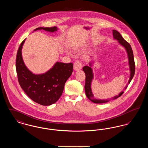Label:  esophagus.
Here are the masks:
<instances>
[{
    "label": "esophagus",
    "instance_id": "obj_1",
    "mask_svg": "<svg viewBox=\"0 0 148 148\" xmlns=\"http://www.w3.org/2000/svg\"><path fill=\"white\" fill-rule=\"evenodd\" d=\"M82 68V63L80 60H76L74 63V69L75 71H79Z\"/></svg>",
    "mask_w": 148,
    "mask_h": 148
}]
</instances>
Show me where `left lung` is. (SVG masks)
Instances as JSON below:
<instances>
[{
  "label": "left lung",
  "instance_id": "8db88e82",
  "mask_svg": "<svg viewBox=\"0 0 148 148\" xmlns=\"http://www.w3.org/2000/svg\"><path fill=\"white\" fill-rule=\"evenodd\" d=\"M113 35L114 38L118 40V42H119L122 46H123L127 50V56H128V59H129V64L130 66V77L128 82V83L129 84L134 77L135 71V65L134 62V55H133V50L130 44L127 42L125 40H124V39L122 37V36L118 31L115 30H113ZM91 66H92V63H89V66H85L83 68V70L84 71L85 74V84L84 86L85 94L87 98L90 101H92V102L94 103H98V104L105 103L106 102H108L110 100H114L119 98L123 94L124 92H121L118 95H116L109 100H100V99L94 98L92 92V89H91V83H92V79L93 78V74H92Z\"/></svg>",
  "mask_w": 148,
  "mask_h": 148
}]
</instances>
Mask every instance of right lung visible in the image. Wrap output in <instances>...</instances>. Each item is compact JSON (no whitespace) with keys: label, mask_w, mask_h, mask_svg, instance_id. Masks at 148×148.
Here are the masks:
<instances>
[{"label":"right lung","mask_w":148,"mask_h":148,"mask_svg":"<svg viewBox=\"0 0 148 148\" xmlns=\"http://www.w3.org/2000/svg\"><path fill=\"white\" fill-rule=\"evenodd\" d=\"M40 29L54 32L57 30V27H39L34 30ZM25 40L19 47L16 58V71L19 83L26 94L34 101L42 106L51 105L62 95L65 83L73 72V64L56 62L51 69L44 74H33L27 69L22 59L21 49Z\"/></svg>","instance_id":"right-lung-1"}]
</instances>
